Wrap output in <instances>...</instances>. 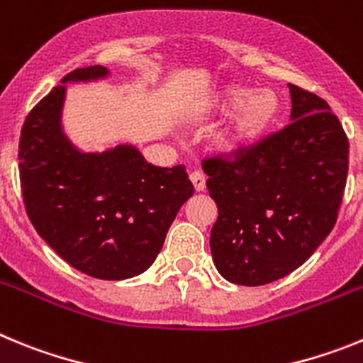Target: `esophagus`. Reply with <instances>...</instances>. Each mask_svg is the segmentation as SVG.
I'll list each match as a JSON object with an SVG mask.
<instances>
[{
  "mask_svg": "<svg viewBox=\"0 0 363 363\" xmlns=\"http://www.w3.org/2000/svg\"><path fill=\"white\" fill-rule=\"evenodd\" d=\"M191 182H192V185H194V191L200 192L205 189V174L201 171H192Z\"/></svg>",
  "mask_w": 363,
  "mask_h": 363,
  "instance_id": "esophagus-1",
  "label": "esophagus"
}]
</instances>
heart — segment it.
Wrapping results in <instances>:
<instances>
[{
  "instance_id": "obj_1",
  "label": "heart",
  "mask_w": 363,
  "mask_h": 363,
  "mask_svg": "<svg viewBox=\"0 0 363 363\" xmlns=\"http://www.w3.org/2000/svg\"><path fill=\"white\" fill-rule=\"evenodd\" d=\"M280 108V96L272 89L256 91L249 85L225 86L214 99L213 111L220 116H233L218 136V145L227 152H238L251 147L267 134Z\"/></svg>"
}]
</instances>
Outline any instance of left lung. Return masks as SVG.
<instances>
[{"mask_svg":"<svg viewBox=\"0 0 363 363\" xmlns=\"http://www.w3.org/2000/svg\"><path fill=\"white\" fill-rule=\"evenodd\" d=\"M291 123L256 145L203 160L218 205L211 252L238 285H265L300 267L338 218L349 169L344 127L325 99L289 83Z\"/></svg>","mask_w":363,"mask_h":363,"instance_id":"1","label":"left lung"}]
</instances>
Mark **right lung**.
Masks as SVG:
<instances>
[{"mask_svg": "<svg viewBox=\"0 0 363 363\" xmlns=\"http://www.w3.org/2000/svg\"><path fill=\"white\" fill-rule=\"evenodd\" d=\"M107 76L101 65L72 70L28 112L19 179L28 220L67 264L99 280H127L152 265L194 187L184 165L147 163L133 145L83 152L67 138L65 83Z\"/></svg>", "mask_w": 363, "mask_h": 363, "instance_id": "1", "label": "right lung"}]
</instances>
